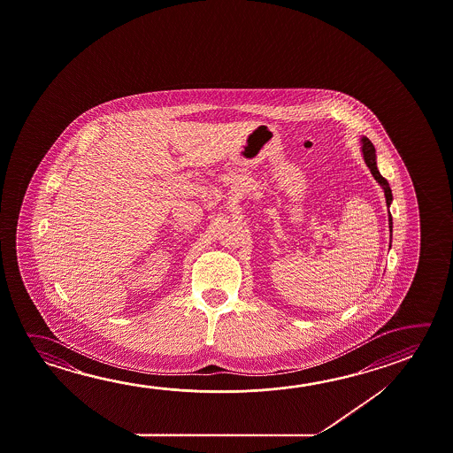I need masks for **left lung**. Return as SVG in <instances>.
<instances>
[{"label":"left lung","instance_id":"8db88e82","mask_svg":"<svg viewBox=\"0 0 453 453\" xmlns=\"http://www.w3.org/2000/svg\"><path fill=\"white\" fill-rule=\"evenodd\" d=\"M360 143H362V155H364L365 164L368 165V169H370L371 175L374 177V180L378 181L380 188L384 189V196H386L387 207L390 208V203L393 201L392 189H390V185H388V181H387L382 175H380V172L378 169V163H376V150H374V145L371 143L370 139L368 137H362L360 139ZM388 227H390V243H392V215H390V210H388Z\"/></svg>","mask_w":453,"mask_h":453}]
</instances>
